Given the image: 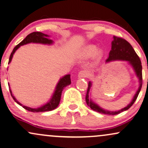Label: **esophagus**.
Listing matches in <instances>:
<instances>
[{
	"instance_id": "1",
	"label": "esophagus",
	"mask_w": 148,
	"mask_h": 148,
	"mask_svg": "<svg viewBox=\"0 0 148 148\" xmlns=\"http://www.w3.org/2000/svg\"><path fill=\"white\" fill-rule=\"evenodd\" d=\"M88 75H89V73H88V71L82 70L79 73V74H78V76H79V78H80V79H81V78L88 77Z\"/></svg>"
}]
</instances>
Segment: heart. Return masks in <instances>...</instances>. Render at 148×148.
Here are the masks:
<instances>
[{"instance_id": "b5f03b06", "label": "heart", "mask_w": 148, "mask_h": 148, "mask_svg": "<svg viewBox=\"0 0 148 148\" xmlns=\"http://www.w3.org/2000/svg\"><path fill=\"white\" fill-rule=\"evenodd\" d=\"M97 48L95 45H90L87 46L86 47H85V49H83V56H86V57L91 56L94 54V53L96 52V51H97ZM97 56H100L101 51H97Z\"/></svg>"}]
</instances>
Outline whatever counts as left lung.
Wrapping results in <instances>:
<instances>
[{
    "mask_svg": "<svg viewBox=\"0 0 148 148\" xmlns=\"http://www.w3.org/2000/svg\"><path fill=\"white\" fill-rule=\"evenodd\" d=\"M113 38V41L112 42V49L110 51L109 57H108V59L106 60V62H110L112 61V60H126V61L129 62V63L130 64L133 68H134L137 77L139 79V88H138V90H137L136 93L135 94L133 99L132 100L130 103L127 106H126L125 108L120 110L119 111L112 112L103 109L101 107L98 106L97 104H96L95 103H94L91 99H89V92H90V88H91L92 87V83L90 81L89 82L86 97H85V101H86L87 104H88V106L90 107V108H91L92 110H94V111L108 115L118 114L129 109V108L134 104L135 101L136 100L138 94H139V92L140 91V89H141L142 83H143L141 62H140L139 57H138V55L136 54V53L135 52L134 49H133L132 46L127 40H125L124 38H121V37L114 36Z\"/></svg>",
    "mask_w": 148,
    "mask_h": 148,
    "instance_id": "left-lung-1",
    "label": "left lung"
}]
</instances>
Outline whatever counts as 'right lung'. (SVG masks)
Masks as SVG:
<instances>
[{"label":"right lung","instance_id":"add662e5","mask_svg":"<svg viewBox=\"0 0 148 148\" xmlns=\"http://www.w3.org/2000/svg\"><path fill=\"white\" fill-rule=\"evenodd\" d=\"M48 36H49L48 35L45 34L43 33L39 32H34L29 34V35L27 36L26 38H25L24 40H22L20 43L18 44V45L14 48L13 51H12L11 55H10V59H9L8 63H10V62H11L14 54L21 45H25V44H27V43H30V42L48 44V45H50V44L53 43V40L48 38H47ZM70 84H71L70 74H67V75L64 76L63 78H61V79H60L59 82H58V84H57L56 89H55L54 93L53 94L52 97H51L50 101H49L48 103H46L45 105H44V106H42L38 108H29V107L23 106V105L19 103L18 101L15 99V97L12 95L11 90H10V93H11L12 97L13 98L14 100L15 101V102H16L18 104L22 106L23 108H25V109L28 110V111L29 112H42L51 111V110L56 109L60 103L62 91H63V90L65 88V87Z\"/></svg>","mask_w":148,"mask_h":148}]
</instances>
